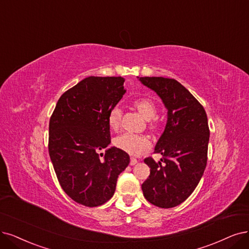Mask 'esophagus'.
Returning a JSON list of instances; mask_svg holds the SVG:
<instances>
[{"label": "esophagus", "mask_w": 249, "mask_h": 249, "mask_svg": "<svg viewBox=\"0 0 249 249\" xmlns=\"http://www.w3.org/2000/svg\"><path fill=\"white\" fill-rule=\"evenodd\" d=\"M136 163H137V159H135V158L130 159V165H135Z\"/></svg>", "instance_id": "34e87169"}]
</instances>
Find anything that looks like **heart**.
I'll return each instance as SVG.
<instances>
[{"label":"heart","instance_id":"heart-1","mask_svg":"<svg viewBox=\"0 0 249 249\" xmlns=\"http://www.w3.org/2000/svg\"><path fill=\"white\" fill-rule=\"evenodd\" d=\"M133 106L137 110H139L140 114L146 120L154 118L156 113H157V107H156V104L150 98H136L133 101ZM120 121H121V109L118 107H115L110 109V112L108 113V126L112 128L113 130H118L120 127ZM150 127L156 128L157 127V123L152 122L150 124ZM114 144L118 149L132 156H140L150 148L151 142L145 135L125 132L116 137L114 140Z\"/></svg>","mask_w":249,"mask_h":249}]
</instances>
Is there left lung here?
Listing matches in <instances>:
<instances>
[{
    "label": "left lung",
    "mask_w": 249,
    "mask_h": 249,
    "mask_svg": "<svg viewBox=\"0 0 249 249\" xmlns=\"http://www.w3.org/2000/svg\"><path fill=\"white\" fill-rule=\"evenodd\" d=\"M167 108V123L155 146L161 161L144 159L151 168L142 189L150 203L161 208L176 207L187 200L203 176L207 163L209 127L204 107L174 79L142 77Z\"/></svg>",
    "instance_id": "8db88e82"
}]
</instances>
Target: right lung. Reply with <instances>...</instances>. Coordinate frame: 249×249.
Listing matches in <instances>:
<instances>
[{"label":"right lung","instance_id":"obj_1","mask_svg":"<svg viewBox=\"0 0 249 249\" xmlns=\"http://www.w3.org/2000/svg\"><path fill=\"white\" fill-rule=\"evenodd\" d=\"M122 77H88L60 96L49 122L48 150L62 190L88 207L113 197L129 155L110 143L107 117L123 97ZM107 148L105 153L100 149Z\"/></svg>","mask_w":249,"mask_h":249}]
</instances>
